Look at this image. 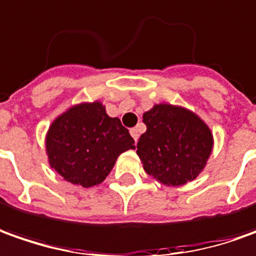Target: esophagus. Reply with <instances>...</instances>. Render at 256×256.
<instances>
[{"label": "esophagus", "instance_id": "1", "mask_svg": "<svg viewBox=\"0 0 256 256\" xmlns=\"http://www.w3.org/2000/svg\"><path fill=\"white\" fill-rule=\"evenodd\" d=\"M130 132H131L132 138L135 139V140H138V138H139V130H138V128H132Z\"/></svg>", "mask_w": 256, "mask_h": 256}]
</instances>
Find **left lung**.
<instances>
[{
	"mask_svg": "<svg viewBox=\"0 0 256 256\" xmlns=\"http://www.w3.org/2000/svg\"><path fill=\"white\" fill-rule=\"evenodd\" d=\"M146 132L136 153L145 172L164 185L186 184L198 177L213 148L209 126L186 108L156 104L144 114Z\"/></svg>",
	"mask_w": 256,
	"mask_h": 256,
	"instance_id": "left-lung-1",
	"label": "left lung"
}]
</instances>
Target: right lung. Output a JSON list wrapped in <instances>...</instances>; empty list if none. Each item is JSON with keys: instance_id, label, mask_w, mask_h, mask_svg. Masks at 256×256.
<instances>
[{"instance_id": "right-lung-1", "label": "right lung", "mask_w": 256, "mask_h": 256, "mask_svg": "<svg viewBox=\"0 0 256 256\" xmlns=\"http://www.w3.org/2000/svg\"><path fill=\"white\" fill-rule=\"evenodd\" d=\"M135 140L98 102L71 107L51 124L46 149L51 168L64 180L89 188L103 182L122 152Z\"/></svg>"}]
</instances>
